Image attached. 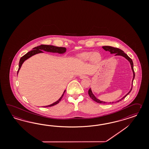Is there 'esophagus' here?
<instances>
[{"mask_svg":"<svg viewBox=\"0 0 149 149\" xmlns=\"http://www.w3.org/2000/svg\"><path fill=\"white\" fill-rule=\"evenodd\" d=\"M80 79H84L86 78V77H87V76H86V75H85L82 74V75H80Z\"/></svg>","mask_w":149,"mask_h":149,"instance_id":"34e87169","label":"esophagus"}]
</instances>
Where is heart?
<instances>
[{
	"label": "heart",
	"mask_w": 149,
	"mask_h": 149,
	"mask_svg": "<svg viewBox=\"0 0 149 149\" xmlns=\"http://www.w3.org/2000/svg\"><path fill=\"white\" fill-rule=\"evenodd\" d=\"M79 58L83 61H88L91 60V61L93 63L98 62L101 58V55L99 53L93 52H84L79 56Z\"/></svg>",
	"instance_id": "heart-1"
}]
</instances>
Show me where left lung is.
Returning a JSON list of instances; mask_svg holds the SVG:
<instances>
[{"label":"left lung","mask_w":149,"mask_h":149,"mask_svg":"<svg viewBox=\"0 0 149 149\" xmlns=\"http://www.w3.org/2000/svg\"><path fill=\"white\" fill-rule=\"evenodd\" d=\"M102 48H103L105 51H109V52H110L111 54H115V55L122 56L124 57L126 59H127V60L130 63L131 69H132V72H133L134 76H133V79H132V87H131V88L130 91H129V92L127 94L125 95L123 97H122V98H121L120 100L115 102H120V101H121L122 100H123V98H125V97L127 96V95L129 94L130 93L131 91L132 90V84H132V82H133V81L134 80V76H135V74H134V63H133V62H132V60H131V58H129V57L128 56V55H127V54H125V53L123 51H122V50H121V49H120L119 48L113 47L109 46H103ZM88 94H89V96L91 97V98H92L94 101L96 102L97 103H103V104L111 103V102L108 103V102H106L102 101H100V100L97 99V98H96V97L93 94L92 91L91 90V88H90V89H89V91H88ZM113 103V102H112V103Z\"/></svg>","instance_id":"8db88e82"}]
</instances>
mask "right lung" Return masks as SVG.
Instances as JSON below:
<instances>
[{
  "mask_svg": "<svg viewBox=\"0 0 149 149\" xmlns=\"http://www.w3.org/2000/svg\"><path fill=\"white\" fill-rule=\"evenodd\" d=\"M33 50H32V51L29 52L27 53H26L23 56H22V58L20 59L19 63V68L17 72V75L18 74L19 71L20 69L22 63H24V62L26 60L29 58L30 57H31L32 56H33L34 55L38 54V53H43V52L42 51H45L46 52H52V53H58L59 54H63V53H65V51H66V48L65 47H56V46H52V45H41L40 46L34 48H33ZM65 91H64L63 94L62 95L61 97L58 99V101L55 102L54 103L50 104V105L45 106L44 107H52V106L57 104L58 103H59V102L61 100L62 98L63 95L65 94Z\"/></svg>",
  "mask_w": 149,
  "mask_h": 149,
  "instance_id": "1",
  "label": "right lung"
}]
</instances>
